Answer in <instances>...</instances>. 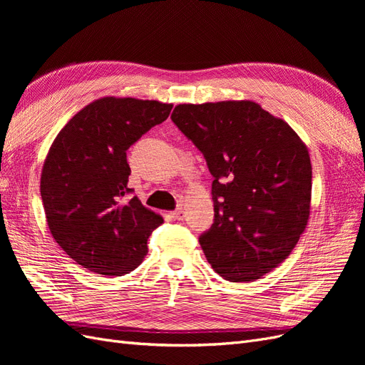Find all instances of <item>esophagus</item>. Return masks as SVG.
<instances>
[{
	"label": "esophagus",
	"mask_w": 365,
	"mask_h": 365,
	"mask_svg": "<svg viewBox=\"0 0 365 365\" xmlns=\"http://www.w3.org/2000/svg\"><path fill=\"white\" fill-rule=\"evenodd\" d=\"M170 216H172L173 219H176V220H180V219L184 217V210H182V208H176L175 212H170Z\"/></svg>",
	"instance_id": "34e87169"
}]
</instances>
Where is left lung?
<instances>
[{
	"label": "left lung",
	"instance_id": "obj_1",
	"mask_svg": "<svg viewBox=\"0 0 365 365\" xmlns=\"http://www.w3.org/2000/svg\"><path fill=\"white\" fill-rule=\"evenodd\" d=\"M172 120L215 178V222L200 237L208 263L230 282L260 279L307 225L312 164L304 141L251 101L181 103Z\"/></svg>",
	"mask_w": 365,
	"mask_h": 365
}]
</instances>
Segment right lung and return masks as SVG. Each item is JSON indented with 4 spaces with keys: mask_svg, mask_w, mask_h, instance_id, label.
Returning a JSON list of instances; mask_svg holds the SVG:
<instances>
[{
    "mask_svg": "<svg viewBox=\"0 0 365 365\" xmlns=\"http://www.w3.org/2000/svg\"><path fill=\"white\" fill-rule=\"evenodd\" d=\"M172 103L102 97L82 108L53 140L41 196L53 239L88 271L123 275L148 254L163 217L128 197L126 150L169 117Z\"/></svg>",
    "mask_w": 365,
    "mask_h": 365,
    "instance_id": "add662e5",
    "label": "right lung"
}]
</instances>
